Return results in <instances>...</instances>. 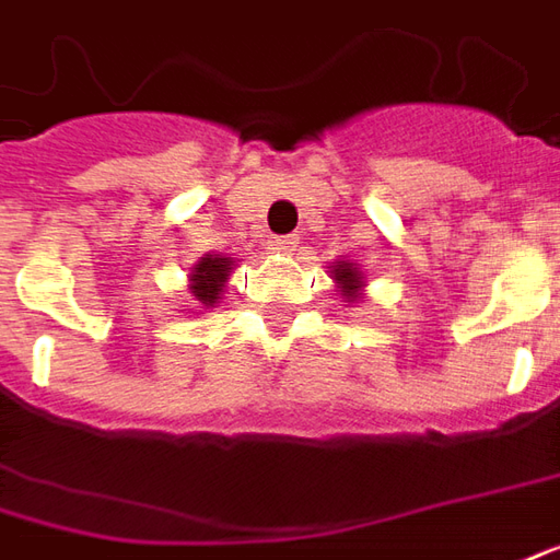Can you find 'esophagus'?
I'll return each mask as SVG.
<instances>
[{
	"label": "esophagus",
	"instance_id": "obj_1",
	"mask_svg": "<svg viewBox=\"0 0 560 560\" xmlns=\"http://www.w3.org/2000/svg\"><path fill=\"white\" fill-rule=\"evenodd\" d=\"M266 245H269V250H272L276 257H291V254L300 248V238H294V235H276V238H269Z\"/></svg>",
	"mask_w": 560,
	"mask_h": 560
}]
</instances>
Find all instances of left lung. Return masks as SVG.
<instances>
[{
	"label": "left lung",
	"instance_id": "obj_1",
	"mask_svg": "<svg viewBox=\"0 0 560 560\" xmlns=\"http://www.w3.org/2000/svg\"><path fill=\"white\" fill-rule=\"evenodd\" d=\"M330 272H334V281H337V288L343 291V296L352 303V300H359L361 288H364V276L359 272V266L349 264V260H340V264L330 266Z\"/></svg>",
	"mask_w": 560,
	"mask_h": 560
}]
</instances>
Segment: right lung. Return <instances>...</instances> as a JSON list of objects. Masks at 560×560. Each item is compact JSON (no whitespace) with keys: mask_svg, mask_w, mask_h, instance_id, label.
I'll return each mask as SVG.
<instances>
[{"mask_svg":"<svg viewBox=\"0 0 560 560\" xmlns=\"http://www.w3.org/2000/svg\"><path fill=\"white\" fill-rule=\"evenodd\" d=\"M232 266L235 260L232 257H223V254H205L199 264L192 266V276H189V294L199 306H217L220 303V294L226 288V279H230Z\"/></svg>","mask_w":560,"mask_h":560,"instance_id":"right-lung-1","label":"right lung"}]
</instances>
